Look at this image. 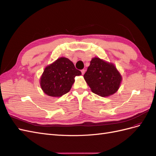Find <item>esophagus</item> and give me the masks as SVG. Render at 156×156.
Returning <instances> with one entry per match:
<instances>
[{
    "instance_id": "1",
    "label": "esophagus",
    "mask_w": 156,
    "mask_h": 156,
    "mask_svg": "<svg viewBox=\"0 0 156 156\" xmlns=\"http://www.w3.org/2000/svg\"><path fill=\"white\" fill-rule=\"evenodd\" d=\"M85 70H84V69H83V70H81V72H82V75H83L84 74V73H85Z\"/></svg>"
}]
</instances>
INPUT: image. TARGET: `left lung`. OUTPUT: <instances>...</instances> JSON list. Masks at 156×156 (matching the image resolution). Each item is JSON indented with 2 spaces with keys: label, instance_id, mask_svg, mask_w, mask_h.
Wrapping results in <instances>:
<instances>
[{
  "label": "left lung",
  "instance_id": "8db88e82",
  "mask_svg": "<svg viewBox=\"0 0 156 156\" xmlns=\"http://www.w3.org/2000/svg\"><path fill=\"white\" fill-rule=\"evenodd\" d=\"M83 78L93 93L101 97H108L116 92L122 80L115 65L99 57L90 61Z\"/></svg>",
  "mask_w": 156,
  "mask_h": 156
}]
</instances>
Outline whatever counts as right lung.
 Returning a JSON list of instances; mask_svg holds the SVG:
<instances>
[{
	"instance_id": "add662e5",
	"label": "right lung",
	"mask_w": 156,
	"mask_h": 156,
	"mask_svg": "<svg viewBox=\"0 0 156 156\" xmlns=\"http://www.w3.org/2000/svg\"><path fill=\"white\" fill-rule=\"evenodd\" d=\"M81 74L82 73L75 68L72 61L66 57H60L46 66L40 84L45 94L59 97L70 90L75 76Z\"/></svg>"
}]
</instances>
